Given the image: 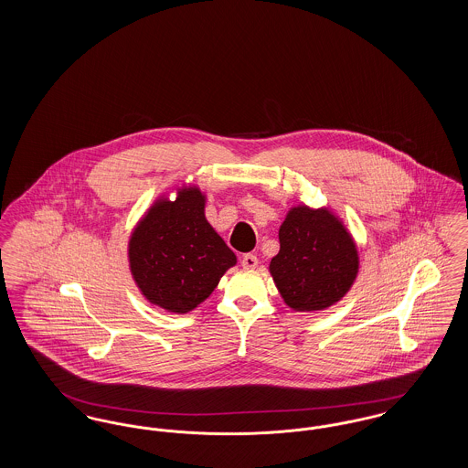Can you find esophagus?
<instances>
[{"label":"esophagus","instance_id":"1","mask_svg":"<svg viewBox=\"0 0 468 468\" xmlns=\"http://www.w3.org/2000/svg\"><path fill=\"white\" fill-rule=\"evenodd\" d=\"M242 267L245 270H254L258 267V258L254 254H245V256H242Z\"/></svg>","mask_w":468,"mask_h":468}]
</instances>
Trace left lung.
<instances>
[{"label":"left lung","instance_id":"left-lung-1","mask_svg":"<svg viewBox=\"0 0 468 468\" xmlns=\"http://www.w3.org/2000/svg\"><path fill=\"white\" fill-rule=\"evenodd\" d=\"M279 244L268 271L292 311H326L353 288L357 245L334 208L292 205L279 228Z\"/></svg>","mask_w":468,"mask_h":468}]
</instances>
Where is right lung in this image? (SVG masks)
<instances>
[{
    "label": "right lung",
    "mask_w": 468,
    "mask_h": 468,
    "mask_svg": "<svg viewBox=\"0 0 468 468\" xmlns=\"http://www.w3.org/2000/svg\"><path fill=\"white\" fill-rule=\"evenodd\" d=\"M205 203L207 191L198 184H182L161 193L130 233L128 265L134 286L163 311H195L237 265L235 252L207 221Z\"/></svg>",
    "instance_id": "right-lung-1"
}]
</instances>
